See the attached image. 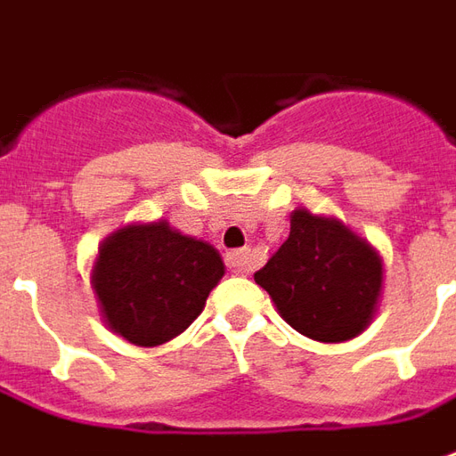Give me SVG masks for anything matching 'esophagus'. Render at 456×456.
<instances>
[{
	"mask_svg": "<svg viewBox=\"0 0 456 456\" xmlns=\"http://www.w3.org/2000/svg\"><path fill=\"white\" fill-rule=\"evenodd\" d=\"M225 264L233 273H251L256 269V254L251 248H238V251H228L225 254Z\"/></svg>",
	"mask_w": 456,
	"mask_h": 456,
	"instance_id": "esophagus-1",
	"label": "esophagus"
}]
</instances>
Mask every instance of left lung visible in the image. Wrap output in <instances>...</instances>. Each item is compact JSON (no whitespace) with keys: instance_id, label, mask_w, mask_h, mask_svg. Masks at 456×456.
<instances>
[{"instance_id":"1","label":"left lung","mask_w":456,"mask_h":456,"mask_svg":"<svg viewBox=\"0 0 456 456\" xmlns=\"http://www.w3.org/2000/svg\"><path fill=\"white\" fill-rule=\"evenodd\" d=\"M254 279L297 332L342 342L370 322L383 266L376 251L340 220L294 210L289 238Z\"/></svg>"}]
</instances>
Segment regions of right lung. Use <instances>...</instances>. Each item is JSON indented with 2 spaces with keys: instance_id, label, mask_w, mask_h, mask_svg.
Instances as JSON below:
<instances>
[{
  "instance_id": "obj_1",
  "label": "right lung",
  "mask_w": 456,
  "mask_h": 456,
  "mask_svg": "<svg viewBox=\"0 0 456 456\" xmlns=\"http://www.w3.org/2000/svg\"><path fill=\"white\" fill-rule=\"evenodd\" d=\"M223 273V258L210 243L167 223L129 225L103 243L94 289L109 327L151 347L192 324Z\"/></svg>"
}]
</instances>
